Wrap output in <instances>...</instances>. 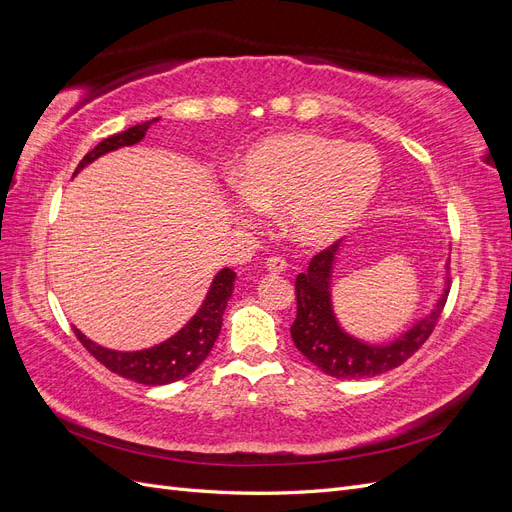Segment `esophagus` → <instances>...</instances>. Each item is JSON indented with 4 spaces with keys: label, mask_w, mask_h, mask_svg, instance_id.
<instances>
[{
    "label": "esophagus",
    "mask_w": 512,
    "mask_h": 512,
    "mask_svg": "<svg viewBox=\"0 0 512 512\" xmlns=\"http://www.w3.org/2000/svg\"><path fill=\"white\" fill-rule=\"evenodd\" d=\"M265 269H267V271H271V273H284V271L288 269V265H286V260H284V258H280V256H273V258H269V260H267Z\"/></svg>",
    "instance_id": "34e87169"
}]
</instances>
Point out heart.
Returning a JSON list of instances; mask_svg holds the SVG:
<instances>
[{
	"mask_svg": "<svg viewBox=\"0 0 512 512\" xmlns=\"http://www.w3.org/2000/svg\"><path fill=\"white\" fill-rule=\"evenodd\" d=\"M235 179L243 218H254L262 207H282L286 235L314 250L339 241L363 218L382 166L367 145L297 132L256 145Z\"/></svg>",
	"mask_w": 512,
	"mask_h": 512,
	"instance_id": "obj_1",
	"label": "heart"
}]
</instances>
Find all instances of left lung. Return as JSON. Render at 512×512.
<instances>
[{"instance_id":"obj_1","label":"left lung","mask_w":512,"mask_h":512,"mask_svg":"<svg viewBox=\"0 0 512 512\" xmlns=\"http://www.w3.org/2000/svg\"><path fill=\"white\" fill-rule=\"evenodd\" d=\"M339 250H342V241L316 254L309 262V269L299 273L297 284H294L297 318L292 322L290 335L305 359L312 361L327 376L344 380L371 378L399 367L427 342V337L440 320L451 282L446 275L444 288L429 314L418 318L408 331L399 333L386 344H369L350 335L335 316L333 273Z\"/></svg>"}]
</instances>
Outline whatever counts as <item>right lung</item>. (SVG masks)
Wrapping results in <instances>:
<instances>
[{
    "mask_svg": "<svg viewBox=\"0 0 512 512\" xmlns=\"http://www.w3.org/2000/svg\"><path fill=\"white\" fill-rule=\"evenodd\" d=\"M156 121H160V117L138 123V126L128 128L126 132L104 138V141L98 147L91 149L81 160V164L76 166V173H81L87 164L98 160L108 151L141 143L147 130ZM235 280H237L235 271L222 269L213 277V282L207 290V297L203 305L198 307V312L188 320L185 327H181L173 337H168L166 342L158 346L134 350V352L108 350L104 346H98L96 342H91V339L85 337L76 327H74V333L79 337V342L89 350V354H94L104 367L115 371V374H119L121 378H128L132 382L147 384V386H162V384L177 382L185 376H190L211 352L215 339H218L222 331V316L226 312L228 299L232 297Z\"/></svg>",
    "mask_w": 512,
    "mask_h": 512,
    "instance_id": "obj_1",
    "label": "right lung"
}]
</instances>
